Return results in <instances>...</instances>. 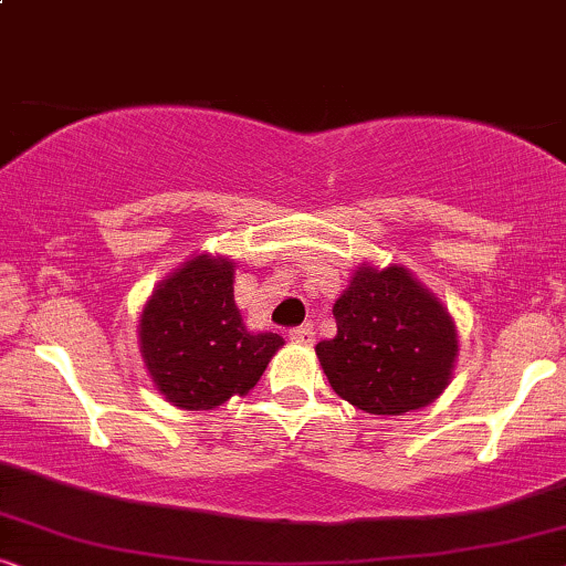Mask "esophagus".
Listing matches in <instances>:
<instances>
[{
    "label": "esophagus",
    "instance_id": "34e87169",
    "mask_svg": "<svg viewBox=\"0 0 566 566\" xmlns=\"http://www.w3.org/2000/svg\"><path fill=\"white\" fill-rule=\"evenodd\" d=\"M289 339L296 345H312L314 343V327L312 324H304V327H296L289 332Z\"/></svg>",
    "mask_w": 566,
    "mask_h": 566
}]
</instances>
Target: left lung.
<instances>
[{"mask_svg":"<svg viewBox=\"0 0 566 566\" xmlns=\"http://www.w3.org/2000/svg\"><path fill=\"white\" fill-rule=\"evenodd\" d=\"M337 335L316 358L337 397L368 415H405L451 384L459 329L448 308L405 265L363 262L332 306Z\"/></svg>","mask_w":566,"mask_h":566,"instance_id":"obj_1","label":"left lung"}]
</instances>
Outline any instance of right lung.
Returning <instances> with one entry per match:
<instances>
[{
    "instance_id": "obj_1",
    "label": "right lung",
    "mask_w": 566,
    "mask_h": 566,
    "mask_svg": "<svg viewBox=\"0 0 566 566\" xmlns=\"http://www.w3.org/2000/svg\"><path fill=\"white\" fill-rule=\"evenodd\" d=\"M234 268L200 252L157 283L138 316V350L169 405L200 412L247 397L283 347L275 332H250L234 301Z\"/></svg>"
}]
</instances>
